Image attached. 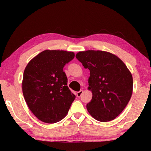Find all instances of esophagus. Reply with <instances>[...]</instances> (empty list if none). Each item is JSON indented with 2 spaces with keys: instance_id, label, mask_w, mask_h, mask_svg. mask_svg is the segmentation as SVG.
I'll use <instances>...</instances> for the list:
<instances>
[{
  "instance_id": "esophagus-1",
  "label": "esophagus",
  "mask_w": 151,
  "mask_h": 151,
  "mask_svg": "<svg viewBox=\"0 0 151 151\" xmlns=\"http://www.w3.org/2000/svg\"><path fill=\"white\" fill-rule=\"evenodd\" d=\"M82 93H83V91L80 90V91H78V92L76 93V96H77L78 98H80V97H81Z\"/></svg>"
}]
</instances>
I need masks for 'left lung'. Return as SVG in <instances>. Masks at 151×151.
Returning <instances> with one entry per match:
<instances>
[{"instance_id": "obj_1", "label": "left lung", "mask_w": 151, "mask_h": 151, "mask_svg": "<svg viewBox=\"0 0 151 151\" xmlns=\"http://www.w3.org/2000/svg\"><path fill=\"white\" fill-rule=\"evenodd\" d=\"M76 57L90 71L88 89L91 91L93 96L86 104L88 112L102 122L114 119L131 98V73L122 60L107 51H80Z\"/></svg>"}]
</instances>
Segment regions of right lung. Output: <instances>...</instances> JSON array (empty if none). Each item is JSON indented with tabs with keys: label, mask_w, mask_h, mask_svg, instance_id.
Listing matches in <instances>:
<instances>
[{
	"label": "right lung",
	"mask_w": 151,
	"mask_h": 151,
	"mask_svg": "<svg viewBox=\"0 0 151 151\" xmlns=\"http://www.w3.org/2000/svg\"><path fill=\"white\" fill-rule=\"evenodd\" d=\"M74 56L72 51L45 50L31 60L24 69L22 82L24 98L33 114L43 122L60 121L75 100L63 71Z\"/></svg>",
	"instance_id": "right-lung-1"
}]
</instances>
